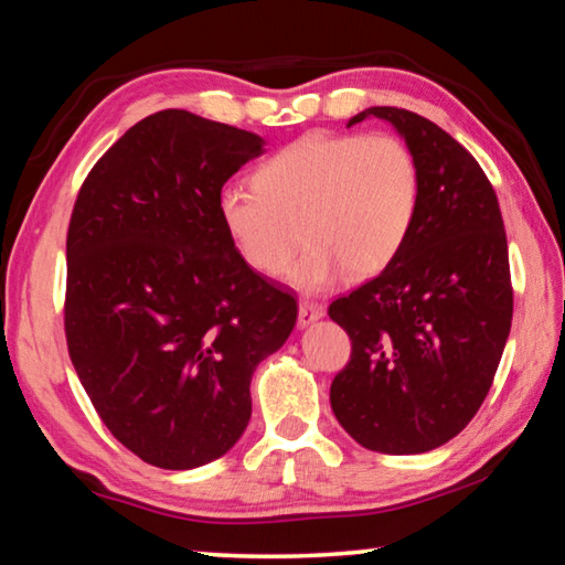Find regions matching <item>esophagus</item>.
I'll return each mask as SVG.
<instances>
[{
    "label": "esophagus",
    "instance_id": "esophagus-1",
    "mask_svg": "<svg viewBox=\"0 0 565 565\" xmlns=\"http://www.w3.org/2000/svg\"><path fill=\"white\" fill-rule=\"evenodd\" d=\"M323 317V306L317 301H301L299 303V327L306 329L311 323H317Z\"/></svg>",
    "mask_w": 565,
    "mask_h": 565
}]
</instances>
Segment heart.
<instances>
[{"instance_id":"b5f03b06","label":"heart","mask_w":565,"mask_h":565,"mask_svg":"<svg viewBox=\"0 0 565 565\" xmlns=\"http://www.w3.org/2000/svg\"><path fill=\"white\" fill-rule=\"evenodd\" d=\"M254 189L218 194V218L238 256L256 274L279 276L303 238L309 248L286 279L319 294L343 274L371 279L398 259L416 222L420 174L391 134L313 131L266 159Z\"/></svg>"}]
</instances>
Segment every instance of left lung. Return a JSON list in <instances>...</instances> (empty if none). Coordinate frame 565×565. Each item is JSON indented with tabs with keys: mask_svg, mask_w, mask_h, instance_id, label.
I'll use <instances>...</instances> for the list:
<instances>
[{
	"mask_svg": "<svg viewBox=\"0 0 565 565\" xmlns=\"http://www.w3.org/2000/svg\"><path fill=\"white\" fill-rule=\"evenodd\" d=\"M414 154L420 199L398 259L329 306L351 361L331 408L353 441L379 454H426L461 434L493 384L511 331L509 244L483 169L434 121L369 107Z\"/></svg>",
	"mask_w": 565,
	"mask_h": 565,
	"instance_id": "obj_1",
	"label": "left lung"
}]
</instances>
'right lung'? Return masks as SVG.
Returning <instances> with one entry per match:
<instances>
[{
	"label": "right lung",
	"mask_w": 565,
	"mask_h": 565,
	"mask_svg": "<svg viewBox=\"0 0 565 565\" xmlns=\"http://www.w3.org/2000/svg\"><path fill=\"white\" fill-rule=\"evenodd\" d=\"M264 145L164 109L134 124L76 196L66 347L114 438L151 466L189 471L232 451L256 366L294 331V296L238 256L216 206Z\"/></svg>",
	"instance_id": "add662e5"
}]
</instances>
